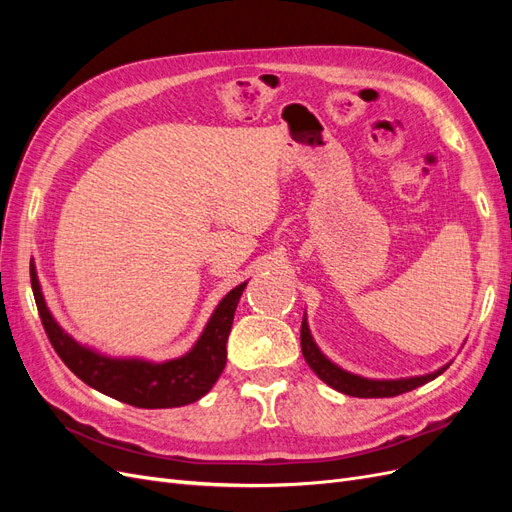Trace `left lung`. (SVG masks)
Segmentation results:
<instances>
[{"instance_id":"obj_1","label":"left lung","mask_w":512,"mask_h":512,"mask_svg":"<svg viewBox=\"0 0 512 512\" xmlns=\"http://www.w3.org/2000/svg\"><path fill=\"white\" fill-rule=\"evenodd\" d=\"M301 350H303L307 365L312 367V371L322 382H327L331 389L344 393V395H350V397H395L401 393H408V391L416 389V386H423L429 380L438 378L448 369V365H451L448 363V365L433 371V374L397 378V380H371V378L350 374V371L335 365L331 359H327V356L322 354V350L314 342L312 331H309L305 314H303V322H301Z\"/></svg>"}]
</instances>
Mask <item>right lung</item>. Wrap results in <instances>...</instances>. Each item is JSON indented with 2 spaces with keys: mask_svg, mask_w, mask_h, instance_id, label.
I'll return each instance as SVG.
<instances>
[{
  "mask_svg": "<svg viewBox=\"0 0 512 512\" xmlns=\"http://www.w3.org/2000/svg\"><path fill=\"white\" fill-rule=\"evenodd\" d=\"M32 290L38 305L42 327L49 335L59 359L64 361L74 376H79L91 389L123 404L136 408H179L198 401L211 391L226 367V342L235 318L241 294L247 282L232 288L213 309L207 327L196 339L188 354L164 363L143 359H113L76 342L59 327L38 282L36 267L32 265Z\"/></svg>",
  "mask_w": 512,
  "mask_h": 512,
  "instance_id": "add662e5",
  "label": "right lung"
}]
</instances>
